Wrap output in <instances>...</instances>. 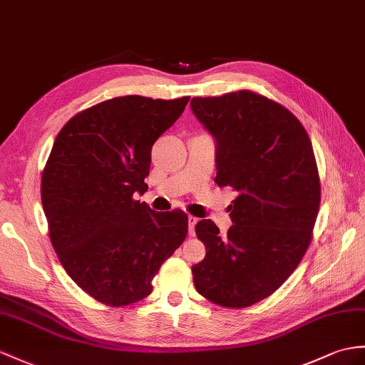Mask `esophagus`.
<instances>
[{"label": "esophagus", "instance_id": "1", "mask_svg": "<svg viewBox=\"0 0 365 365\" xmlns=\"http://www.w3.org/2000/svg\"><path fill=\"white\" fill-rule=\"evenodd\" d=\"M197 223H198V218L189 215V235L190 237L195 235V225H197Z\"/></svg>", "mask_w": 365, "mask_h": 365}]
</instances>
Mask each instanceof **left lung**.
I'll return each mask as SVG.
<instances>
[{"label":"left lung","instance_id":"1","mask_svg":"<svg viewBox=\"0 0 365 365\" xmlns=\"http://www.w3.org/2000/svg\"><path fill=\"white\" fill-rule=\"evenodd\" d=\"M192 111L217 142L220 187L237 192L232 226H195L206 257L192 268L195 288L212 304L246 308L277 291L313 238L321 181L313 145L285 106L250 90L193 97Z\"/></svg>","mask_w":365,"mask_h":365}]
</instances>
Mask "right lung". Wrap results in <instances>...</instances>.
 Returning a JSON list of instances; mask_svg holds the SVG:
<instances>
[{
  "instance_id": "obj_1",
  "label": "right lung",
  "mask_w": 365,
  "mask_h": 365,
  "mask_svg": "<svg viewBox=\"0 0 365 365\" xmlns=\"http://www.w3.org/2000/svg\"><path fill=\"white\" fill-rule=\"evenodd\" d=\"M190 97L122 96L77 113L60 130L41 173V204L58 260L101 304L145 299L161 264L184 242L181 209L155 212L145 193L152 147Z\"/></svg>"
}]
</instances>
